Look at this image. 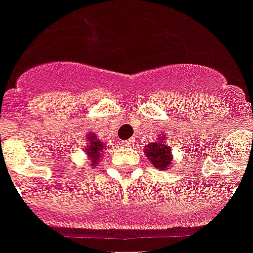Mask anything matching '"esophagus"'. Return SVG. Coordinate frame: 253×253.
Here are the masks:
<instances>
[{
    "mask_svg": "<svg viewBox=\"0 0 253 253\" xmlns=\"http://www.w3.org/2000/svg\"><path fill=\"white\" fill-rule=\"evenodd\" d=\"M122 145L125 146V147H131V146H134V141H132V139H128V141H123V142H122Z\"/></svg>",
    "mask_w": 253,
    "mask_h": 253,
    "instance_id": "esophagus-1",
    "label": "esophagus"
}]
</instances>
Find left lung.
Segmentation results:
<instances>
[{"label": "left lung", "mask_w": 253, "mask_h": 253, "mask_svg": "<svg viewBox=\"0 0 253 253\" xmlns=\"http://www.w3.org/2000/svg\"><path fill=\"white\" fill-rule=\"evenodd\" d=\"M165 136H158V141L146 146L145 154L149 158L154 168L160 170H166L171 168V149L164 142Z\"/></svg>", "instance_id": "8db88e82"}]
</instances>
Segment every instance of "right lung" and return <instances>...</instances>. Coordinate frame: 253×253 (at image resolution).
I'll use <instances>...</instances> for the list:
<instances>
[{
    "mask_svg": "<svg viewBox=\"0 0 253 253\" xmlns=\"http://www.w3.org/2000/svg\"><path fill=\"white\" fill-rule=\"evenodd\" d=\"M103 149L104 145L102 142L96 139V135H88V145L85 147V153L88 155L89 161H91V166H96L100 160V157H103Z\"/></svg>",
    "mask_w": 253,
    "mask_h": 253,
    "instance_id": "obj_1",
    "label": "right lung"
}]
</instances>
